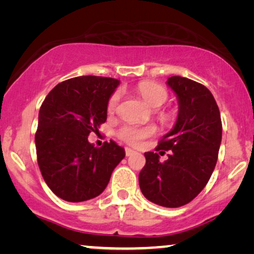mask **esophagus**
I'll return each mask as SVG.
<instances>
[{
  "label": "esophagus",
  "mask_w": 254,
  "mask_h": 254,
  "mask_svg": "<svg viewBox=\"0 0 254 254\" xmlns=\"http://www.w3.org/2000/svg\"><path fill=\"white\" fill-rule=\"evenodd\" d=\"M125 152H126V156H131L133 154H135V151L133 150V149H130V148L125 149Z\"/></svg>",
  "instance_id": "34e87169"
}]
</instances>
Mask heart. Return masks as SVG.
I'll list each match as a JSON object with an SVG mask.
<instances>
[{
  "label": "heart",
  "instance_id": "obj_1",
  "mask_svg": "<svg viewBox=\"0 0 254 254\" xmlns=\"http://www.w3.org/2000/svg\"><path fill=\"white\" fill-rule=\"evenodd\" d=\"M136 91L138 92L142 98H143L147 104H149L151 107H159L168 100V91L162 85L157 84V83H152L148 81L140 82L136 85ZM120 102V92L116 91L112 96L110 97L109 103H107V111L110 113H113L117 110L118 105ZM170 113L163 112L161 114V118L163 121L170 120ZM156 133L155 127L149 126L138 128L134 126H125L119 131V137L124 140L127 143L133 145H140L142 141L145 140L147 137L152 136Z\"/></svg>",
  "mask_w": 254,
  "mask_h": 254
}]
</instances>
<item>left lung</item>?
Here are the masks:
<instances>
[{
  "label": "left lung",
  "mask_w": 254,
  "mask_h": 254,
  "mask_svg": "<svg viewBox=\"0 0 254 254\" xmlns=\"http://www.w3.org/2000/svg\"><path fill=\"white\" fill-rule=\"evenodd\" d=\"M166 84L178 98V118L156 151L171 152L163 163L157 152H144L138 184L149 201L177 208L190 202L207 185L217 162L222 121L214 96L204 85L182 76L169 77Z\"/></svg>",
  "instance_id": "8db88e82"
}]
</instances>
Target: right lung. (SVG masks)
<instances>
[{
	"mask_svg": "<svg viewBox=\"0 0 254 254\" xmlns=\"http://www.w3.org/2000/svg\"><path fill=\"white\" fill-rule=\"evenodd\" d=\"M119 81L79 76L59 83L41 104L36 133L37 159L47 186L69 202L98 196L125 157L114 141L103 147L88 136L106 121L107 103Z\"/></svg>",
	"mask_w": 254,
	"mask_h": 254,
	"instance_id": "right-lung-1",
	"label": "right lung"
}]
</instances>
